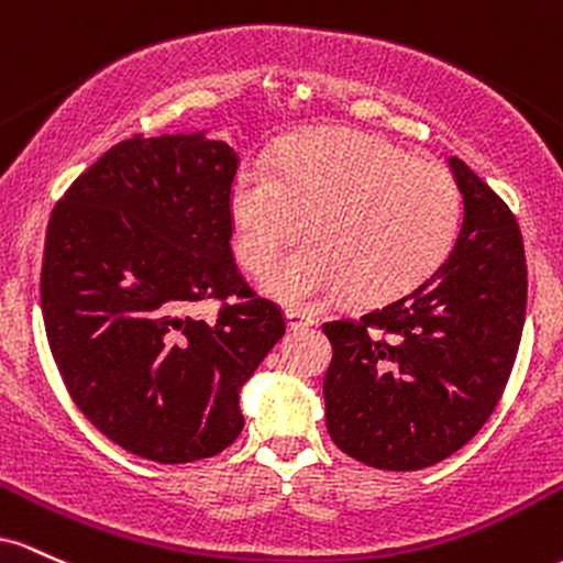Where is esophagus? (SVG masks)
<instances>
[{
	"label": "esophagus",
	"instance_id": "1",
	"mask_svg": "<svg viewBox=\"0 0 563 563\" xmlns=\"http://www.w3.org/2000/svg\"><path fill=\"white\" fill-rule=\"evenodd\" d=\"M313 324V316L311 313H302V311H287V327L292 332L298 330H308Z\"/></svg>",
	"mask_w": 563,
	"mask_h": 563
}]
</instances>
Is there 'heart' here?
Listing matches in <instances>:
<instances>
[{
	"label": "heart",
	"mask_w": 563,
	"mask_h": 563,
	"mask_svg": "<svg viewBox=\"0 0 563 563\" xmlns=\"http://www.w3.org/2000/svg\"><path fill=\"white\" fill-rule=\"evenodd\" d=\"M308 220L313 242L265 271V292L295 308L349 289L388 300L428 279L452 250L460 191L441 164L362 132L316 135L287 151L276 173L247 164L236 175L231 225L244 268H265Z\"/></svg>",
	"instance_id": "heart-1"
}]
</instances>
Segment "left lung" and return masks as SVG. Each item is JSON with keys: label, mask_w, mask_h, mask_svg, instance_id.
Wrapping results in <instances>:
<instances>
[{"label": "left lung", "mask_w": 563, "mask_h": 563, "mask_svg": "<svg viewBox=\"0 0 563 563\" xmlns=\"http://www.w3.org/2000/svg\"><path fill=\"white\" fill-rule=\"evenodd\" d=\"M463 223L444 263L362 319L327 321V431L380 471L441 463L482 431L519 353L527 257L508 205L457 156Z\"/></svg>", "instance_id": "obj_1"}]
</instances>
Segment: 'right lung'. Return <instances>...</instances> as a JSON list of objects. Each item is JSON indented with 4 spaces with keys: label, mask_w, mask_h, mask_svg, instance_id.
I'll use <instances>...</instances> for the list:
<instances>
[{
    "label": "right lung",
    "mask_w": 563,
    "mask_h": 563,
    "mask_svg": "<svg viewBox=\"0 0 563 563\" xmlns=\"http://www.w3.org/2000/svg\"><path fill=\"white\" fill-rule=\"evenodd\" d=\"M239 154L207 130L106 151L49 214L42 313L85 418L162 465L212 457L244 428L242 385L284 338L231 252ZM228 299L214 322L191 301Z\"/></svg>",
    "instance_id": "1"
}]
</instances>
